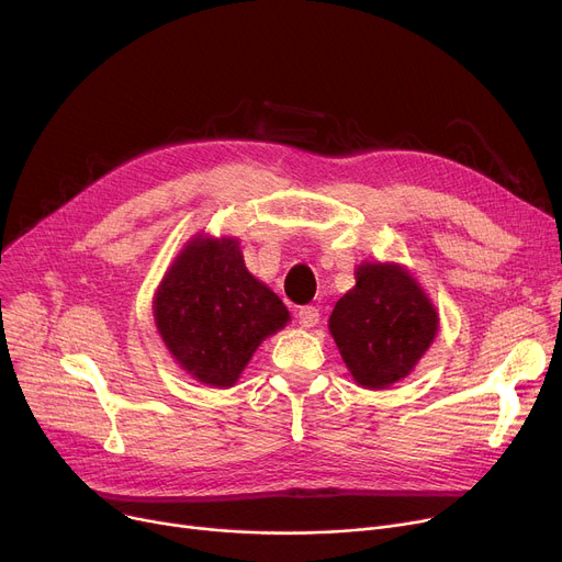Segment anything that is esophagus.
Returning <instances> with one entry per match:
<instances>
[{
    "label": "esophagus",
    "instance_id": "esophagus-1",
    "mask_svg": "<svg viewBox=\"0 0 562 562\" xmlns=\"http://www.w3.org/2000/svg\"><path fill=\"white\" fill-rule=\"evenodd\" d=\"M299 323L303 328H314L318 323V310L312 305H305L299 310Z\"/></svg>",
    "mask_w": 562,
    "mask_h": 562
}]
</instances>
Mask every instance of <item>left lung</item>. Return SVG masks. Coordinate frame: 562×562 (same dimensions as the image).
<instances>
[{"instance_id": "1", "label": "left lung", "mask_w": 562, "mask_h": 562, "mask_svg": "<svg viewBox=\"0 0 562 562\" xmlns=\"http://www.w3.org/2000/svg\"><path fill=\"white\" fill-rule=\"evenodd\" d=\"M328 328L358 385L385 390L424 358L439 316L403 266L362 261L356 286L337 301Z\"/></svg>"}]
</instances>
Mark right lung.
<instances>
[{"label":"right lung","mask_w":562,"mask_h":562,"mask_svg":"<svg viewBox=\"0 0 562 562\" xmlns=\"http://www.w3.org/2000/svg\"><path fill=\"white\" fill-rule=\"evenodd\" d=\"M286 321L284 303L248 273L232 236H193L155 293V323L170 356L212 387H232Z\"/></svg>","instance_id":"obj_1"}]
</instances>
